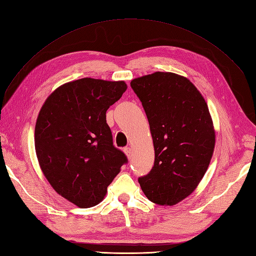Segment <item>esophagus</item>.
<instances>
[{"label": "esophagus", "mask_w": 256, "mask_h": 256, "mask_svg": "<svg viewBox=\"0 0 256 256\" xmlns=\"http://www.w3.org/2000/svg\"><path fill=\"white\" fill-rule=\"evenodd\" d=\"M124 153H126V155L128 156V158H132V148H129V146L124 148Z\"/></svg>", "instance_id": "34e87169"}]
</instances>
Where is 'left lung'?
<instances>
[{"label": "left lung", "instance_id": "1", "mask_svg": "<svg viewBox=\"0 0 256 256\" xmlns=\"http://www.w3.org/2000/svg\"><path fill=\"white\" fill-rule=\"evenodd\" d=\"M151 130L155 160L139 177L143 193L160 205H175L200 184L214 152L215 132L208 104L186 79L156 72L130 82Z\"/></svg>", "mask_w": 256, "mask_h": 256}]
</instances>
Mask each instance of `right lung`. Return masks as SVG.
I'll return each mask as SVG.
<instances>
[{
	"label": "right lung",
	"mask_w": 256,
	"mask_h": 256,
	"mask_svg": "<svg viewBox=\"0 0 256 256\" xmlns=\"http://www.w3.org/2000/svg\"><path fill=\"white\" fill-rule=\"evenodd\" d=\"M126 89L124 81L82 78L60 86L41 108L34 129L40 167L53 189L79 208L101 202L128 163L106 124V110Z\"/></svg>",
	"instance_id": "add662e5"
}]
</instances>
